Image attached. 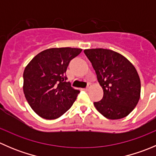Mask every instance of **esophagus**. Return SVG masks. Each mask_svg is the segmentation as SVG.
<instances>
[{
    "label": "esophagus",
    "mask_w": 156,
    "mask_h": 156,
    "mask_svg": "<svg viewBox=\"0 0 156 156\" xmlns=\"http://www.w3.org/2000/svg\"><path fill=\"white\" fill-rule=\"evenodd\" d=\"M90 84H88V85H87V87H86L85 88V89H84V90H89L90 89Z\"/></svg>",
    "instance_id": "obj_1"
}]
</instances>
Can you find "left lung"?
I'll list each match as a JSON object with an SVG mask.
<instances>
[{"mask_svg": "<svg viewBox=\"0 0 156 156\" xmlns=\"http://www.w3.org/2000/svg\"><path fill=\"white\" fill-rule=\"evenodd\" d=\"M103 90L100 101L95 102L97 111L106 119L126 117L136 107L140 97V79L133 64L120 53L108 49L84 50Z\"/></svg>", "mask_w": 156, "mask_h": 156, "instance_id": "left-lung-1", "label": "left lung"}]
</instances>
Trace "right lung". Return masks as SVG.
Wrapping results in <instances>:
<instances>
[{
    "label": "right lung",
    "mask_w": 156,
    "mask_h": 156,
    "mask_svg": "<svg viewBox=\"0 0 156 156\" xmlns=\"http://www.w3.org/2000/svg\"><path fill=\"white\" fill-rule=\"evenodd\" d=\"M82 49L50 48L36 55L23 72V92L33 111L43 119L60 117L71 108L80 91L67 82L69 62Z\"/></svg>",
    "instance_id": "right-lung-1"
}]
</instances>
